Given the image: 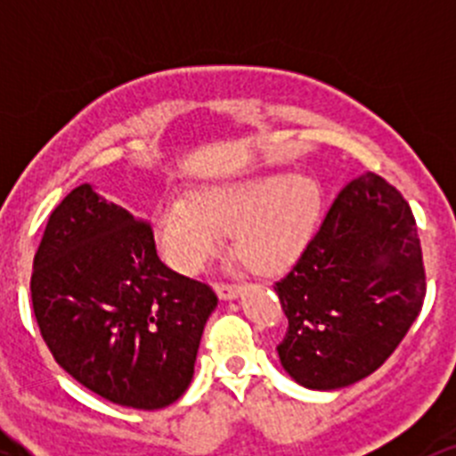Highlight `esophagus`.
<instances>
[{
	"label": "esophagus",
	"instance_id": "esophagus-1",
	"mask_svg": "<svg viewBox=\"0 0 456 456\" xmlns=\"http://www.w3.org/2000/svg\"><path fill=\"white\" fill-rule=\"evenodd\" d=\"M241 289H244V285L235 283V281H221V283H216V292H219L221 299H235L237 294H241Z\"/></svg>",
	"mask_w": 456,
	"mask_h": 456
}]
</instances>
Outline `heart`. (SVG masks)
Here are the masks:
<instances>
[{"instance_id": "obj_1", "label": "heart", "mask_w": 456, "mask_h": 456, "mask_svg": "<svg viewBox=\"0 0 456 456\" xmlns=\"http://www.w3.org/2000/svg\"><path fill=\"white\" fill-rule=\"evenodd\" d=\"M320 184L308 175L267 173L200 189L193 200L173 199L157 212V240L180 272H199L235 231L237 256L257 272L297 260L315 231Z\"/></svg>"}]
</instances>
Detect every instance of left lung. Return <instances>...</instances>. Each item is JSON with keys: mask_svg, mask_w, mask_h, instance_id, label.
<instances>
[{"mask_svg": "<svg viewBox=\"0 0 456 456\" xmlns=\"http://www.w3.org/2000/svg\"><path fill=\"white\" fill-rule=\"evenodd\" d=\"M273 289L288 317L278 358L297 384L336 390L381 368L427 294L404 196L377 173L352 180Z\"/></svg>", "mask_w": 456, "mask_h": 456, "instance_id": "obj_1", "label": "left lung"}]
</instances>
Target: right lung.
I'll list each match as a JSON object with an SVG mask.
<instances>
[{"label":"right lung","mask_w":456,"mask_h":456,"mask_svg":"<svg viewBox=\"0 0 456 456\" xmlns=\"http://www.w3.org/2000/svg\"><path fill=\"white\" fill-rule=\"evenodd\" d=\"M216 301L159 260L151 221L91 184L52 209L34 256V315L56 363L104 400L148 411L178 400Z\"/></svg>","instance_id":"1"}]
</instances>
